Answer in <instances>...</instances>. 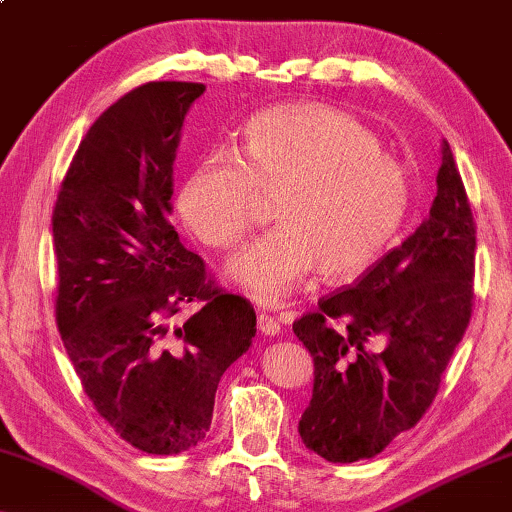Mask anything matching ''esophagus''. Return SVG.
Segmentation results:
<instances>
[{"mask_svg":"<svg viewBox=\"0 0 512 512\" xmlns=\"http://www.w3.org/2000/svg\"><path fill=\"white\" fill-rule=\"evenodd\" d=\"M258 329H261L265 336H279L281 322L274 316H267V313H258Z\"/></svg>","mask_w":512,"mask_h":512,"instance_id":"esophagus-1","label":"esophagus"}]
</instances>
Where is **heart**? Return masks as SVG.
<instances>
[{"mask_svg":"<svg viewBox=\"0 0 512 512\" xmlns=\"http://www.w3.org/2000/svg\"><path fill=\"white\" fill-rule=\"evenodd\" d=\"M274 194L279 226L226 263V279L261 304H281L320 270L345 281L389 247L410 208V174L375 132L325 102L263 109L235 151H210L180 180L176 212L196 240L229 249Z\"/></svg>","mask_w":512,"mask_h":512,"instance_id":"obj_1","label":"heart"}]
</instances>
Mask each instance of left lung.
Wrapping results in <instances>:
<instances>
[{"label":"left lung","instance_id":"1","mask_svg":"<svg viewBox=\"0 0 512 512\" xmlns=\"http://www.w3.org/2000/svg\"><path fill=\"white\" fill-rule=\"evenodd\" d=\"M476 226L442 141L430 215L348 288L293 322L313 357L300 437L327 462L375 458L437 396L474 304Z\"/></svg>","mask_w":512,"mask_h":512}]
</instances>
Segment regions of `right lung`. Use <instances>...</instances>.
I'll list each match as a JSON object with an SVG mask.
<instances>
[{"label": "right lung", "instance_id": "add662e5", "mask_svg": "<svg viewBox=\"0 0 512 512\" xmlns=\"http://www.w3.org/2000/svg\"><path fill=\"white\" fill-rule=\"evenodd\" d=\"M194 82H148L91 125L52 215L57 325L98 414L125 442L176 455L206 437L215 391L256 313L222 293L169 224L174 160ZM190 301L202 309L171 330Z\"/></svg>", "mask_w": 512, "mask_h": 512}]
</instances>
